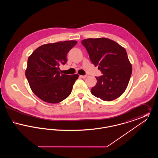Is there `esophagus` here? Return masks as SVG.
I'll return each instance as SVG.
<instances>
[{"label": "esophagus", "instance_id": "34e87169", "mask_svg": "<svg viewBox=\"0 0 158 158\" xmlns=\"http://www.w3.org/2000/svg\"><path fill=\"white\" fill-rule=\"evenodd\" d=\"M82 78H86L87 77V75H81L80 76Z\"/></svg>", "mask_w": 158, "mask_h": 158}]
</instances>
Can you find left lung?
I'll use <instances>...</instances> for the list:
<instances>
[{
	"label": "left lung",
	"mask_w": 158,
	"mask_h": 158,
	"mask_svg": "<svg viewBox=\"0 0 158 158\" xmlns=\"http://www.w3.org/2000/svg\"><path fill=\"white\" fill-rule=\"evenodd\" d=\"M95 66L103 75L96 77L97 83L92 88L93 95L103 101L118 98L126 89L132 73L126 50L115 41L106 38H88L81 42Z\"/></svg>",
	"instance_id": "8db88e82"
}]
</instances>
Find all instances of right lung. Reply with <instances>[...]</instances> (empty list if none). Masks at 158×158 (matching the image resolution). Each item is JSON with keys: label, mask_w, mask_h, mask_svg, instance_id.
<instances>
[{"label": "right lung", "mask_w": 158, "mask_h": 158, "mask_svg": "<svg viewBox=\"0 0 158 158\" xmlns=\"http://www.w3.org/2000/svg\"><path fill=\"white\" fill-rule=\"evenodd\" d=\"M77 41H64L41 45L28 57L25 76L31 89L41 100L56 104L68 98L77 74H61L60 64L67 62V54Z\"/></svg>", "instance_id": "add662e5"}]
</instances>
